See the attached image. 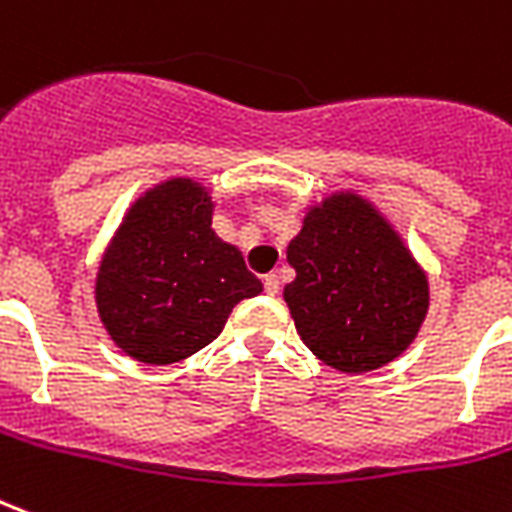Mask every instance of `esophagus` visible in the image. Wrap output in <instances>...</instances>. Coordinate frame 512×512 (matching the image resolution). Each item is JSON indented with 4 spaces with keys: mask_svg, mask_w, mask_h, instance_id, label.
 <instances>
[{
    "mask_svg": "<svg viewBox=\"0 0 512 512\" xmlns=\"http://www.w3.org/2000/svg\"><path fill=\"white\" fill-rule=\"evenodd\" d=\"M263 288H266L268 296H277L280 293V277L277 274H266L263 277Z\"/></svg>",
    "mask_w": 512,
    "mask_h": 512,
    "instance_id": "34e87169",
    "label": "esophagus"
}]
</instances>
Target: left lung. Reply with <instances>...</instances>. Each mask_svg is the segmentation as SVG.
I'll use <instances>...</instances> for the list:
<instances>
[{"label": "left lung", "instance_id": "left-lung-1", "mask_svg": "<svg viewBox=\"0 0 512 512\" xmlns=\"http://www.w3.org/2000/svg\"><path fill=\"white\" fill-rule=\"evenodd\" d=\"M288 263L296 280L282 296L296 332L343 374L396 360L427 316V274L363 196L332 194L310 207L288 244Z\"/></svg>", "mask_w": 512, "mask_h": 512}]
</instances>
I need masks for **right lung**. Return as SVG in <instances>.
<instances>
[{"label": "right lung", "mask_w": 512, "mask_h": 512, "mask_svg": "<svg viewBox=\"0 0 512 512\" xmlns=\"http://www.w3.org/2000/svg\"><path fill=\"white\" fill-rule=\"evenodd\" d=\"M210 221V196L185 177L130 207L96 274L99 318L121 352L149 366L180 363L219 338L241 299L263 291Z\"/></svg>", "instance_id": "add662e5"}]
</instances>
